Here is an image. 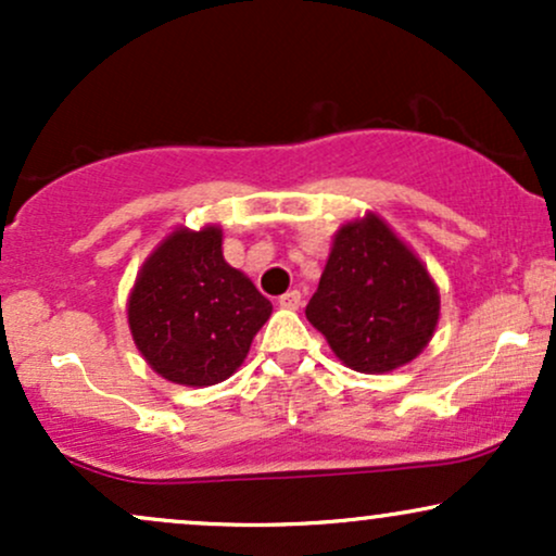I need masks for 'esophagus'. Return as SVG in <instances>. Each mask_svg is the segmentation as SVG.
<instances>
[{
  "mask_svg": "<svg viewBox=\"0 0 556 556\" xmlns=\"http://www.w3.org/2000/svg\"><path fill=\"white\" fill-rule=\"evenodd\" d=\"M279 305H282V308H287V311H295L300 305V292L298 290H287L285 295L279 298Z\"/></svg>",
  "mask_w": 556,
  "mask_h": 556,
  "instance_id": "obj_1",
  "label": "esophagus"
}]
</instances>
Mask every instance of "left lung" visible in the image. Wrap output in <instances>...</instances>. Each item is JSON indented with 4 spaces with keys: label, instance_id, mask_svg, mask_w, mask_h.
<instances>
[{
    "label": "left lung",
    "instance_id": "obj_1",
    "mask_svg": "<svg viewBox=\"0 0 556 556\" xmlns=\"http://www.w3.org/2000/svg\"><path fill=\"white\" fill-rule=\"evenodd\" d=\"M305 316L344 366L387 374L418 358L439 324V290L381 216L344 222Z\"/></svg>",
    "mask_w": 556,
    "mask_h": 556
}]
</instances>
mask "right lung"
<instances>
[{
  "label": "right lung",
  "instance_id": "1",
  "mask_svg": "<svg viewBox=\"0 0 556 556\" xmlns=\"http://www.w3.org/2000/svg\"><path fill=\"white\" fill-rule=\"evenodd\" d=\"M269 316V300L222 256L216 225L167 235L127 298V324L143 361L182 387L229 379Z\"/></svg>",
  "mask_w": 556,
  "mask_h": 556
}]
</instances>
